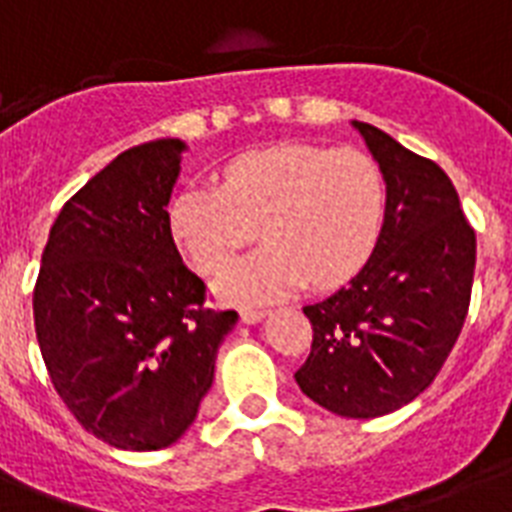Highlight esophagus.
<instances>
[{
	"label": "esophagus",
	"instance_id": "34e87169",
	"mask_svg": "<svg viewBox=\"0 0 512 512\" xmlns=\"http://www.w3.org/2000/svg\"><path fill=\"white\" fill-rule=\"evenodd\" d=\"M265 308H241V321H244V324H257V321L260 319H265Z\"/></svg>",
	"mask_w": 512,
	"mask_h": 512
}]
</instances>
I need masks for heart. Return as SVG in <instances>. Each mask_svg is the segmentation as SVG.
I'll list each match as a JSON object with an SVG mask.
<instances>
[{"mask_svg":"<svg viewBox=\"0 0 512 512\" xmlns=\"http://www.w3.org/2000/svg\"><path fill=\"white\" fill-rule=\"evenodd\" d=\"M385 177L361 148L279 143L236 156L223 185L175 193L170 231L193 268L223 271L263 228L265 244L217 279L225 303L255 305L364 271L385 223Z\"/></svg>","mask_w":512,"mask_h":512,"instance_id":"heart-1","label":"heart"}]
</instances>
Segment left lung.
Listing matches in <instances>:
<instances>
[{"instance_id":"1","label":"left lung","mask_w":512,"mask_h":512,"mask_svg":"<svg viewBox=\"0 0 512 512\" xmlns=\"http://www.w3.org/2000/svg\"><path fill=\"white\" fill-rule=\"evenodd\" d=\"M353 127L385 177V223L364 271L303 308L313 342L295 380L329 412L369 420L414 401L452 353L468 316L476 231L436 162L372 124Z\"/></svg>"}]
</instances>
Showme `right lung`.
Wrapping results in <instances>:
<instances>
[{
  "mask_svg": "<svg viewBox=\"0 0 512 512\" xmlns=\"http://www.w3.org/2000/svg\"><path fill=\"white\" fill-rule=\"evenodd\" d=\"M185 143L124 151L63 204L34 287L50 380L87 433L130 452L175 444L196 420L236 311L204 305L170 231Z\"/></svg>",
  "mask_w": 512,
  "mask_h": 512,
  "instance_id": "add662e5",
  "label": "right lung"
}]
</instances>
